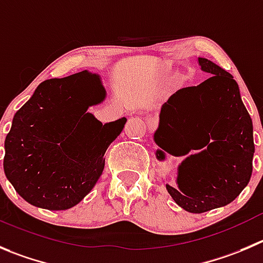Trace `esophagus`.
Listing matches in <instances>:
<instances>
[{"label": "esophagus", "instance_id": "1", "mask_svg": "<svg viewBox=\"0 0 263 263\" xmlns=\"http://www.w3.org/2000/svg\"><path fill=\"white\" fill-rule=\"evenodd\" d=\"M146 124H147V127H148L149 132H154V130L156 129V126H157V121L155 119H152V117H148V119H146Z\"/></svg>", "mask_w": 263, "mask_h": 263}]
</instances>
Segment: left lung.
Returning a JSON list of instances; mask_svg holds the SVG:
<instances>
[{"label":"left lung","mask_w":263,"mask_h":263,"mask_svg":"<svg viewBox=\"0 0 263 263\" xmlns=\"http://www.w3.org/2000/svg\"><path fill=\"white\" fill-rule=\"evenodd\" d=\"M211 74L197 86L174 92L160 112L154 134L156 159L186 156L177 167L172 199L190 213H204L234 201L253 171V122L234 77L206 58H197ZM191 151H197L191 154Z\"/></svg>","instance_id":"left-lung-1"}]
</instances>
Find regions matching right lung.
I'll return each mask as SVG.
<instances>
[{"instance_id":"right-lung-1","label":"right lung","mask_w":263,"mask_h":263,"mask_svg":"<svg viewBox=\"0 0 263 263\" xmlns=\"http://www.w3.org/2000/svg\"><path fill=\"white\" fill-rule=\"evenodd\" d=\"M98 73L46 80L12 119L4 171L15 191L37 208L66 211L92 190L104 154L126 117L102 124L87 112L106 99Z\"/></svg>"}]
</instances>
